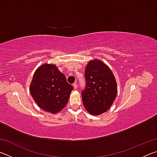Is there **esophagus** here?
<instances>
[{
  "label": "esophagus",
  "mask_w": 157,
  "mask_h": 157,
  "mask_svg": "<svg viewBox=\"0 0 157 157\" xmlns=\"http://www.w3.org/2000/svg\"><path fill=\"white\" fill-rule=\"evenodd\" d=\"M73 87H74V89H78V84H77L76 82H75V83H73Z\"/></svg>",
  "instance_id": "1"
}]
</instances>
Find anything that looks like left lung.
Returning a JSON list of instances; mask_svg holds the SVG:
<instances>
[{"instance_id":"8db88e82","label":"left lung","mask_w":157,"mask_h":157,"mask_svg":"<svg viewBox=\"0 0 157 157\" xmlns=\"http://www.w3.org/2000/svg\"><path fill=\"white\" fill-rule=\"evenodd\" d=\"M86 86L82 91L86 109L94 116L106 112L117 95L116 81L112 71L100 60L90 61L85 69Z\"/></svg>"}]
</instances>
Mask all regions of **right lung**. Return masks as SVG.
I'll list each match as a JSON object with an SVG mask.
<instances>
[{"instance_id":"add662e5","label":"right lung","mask_w":157,"mask_h":157,"mask_svg":"<svg viewBox=\"0 0 157 157\" xmlns=\"http://www.w3.org/2000/svg\"><path fill=\"white\" fill-rule=\"evenodd\" d=\"M73 89L56 66L47 63L36 69L30 86L32 97L39 107L52 113L64 108Z\"/></svg>"}]
</instances>
